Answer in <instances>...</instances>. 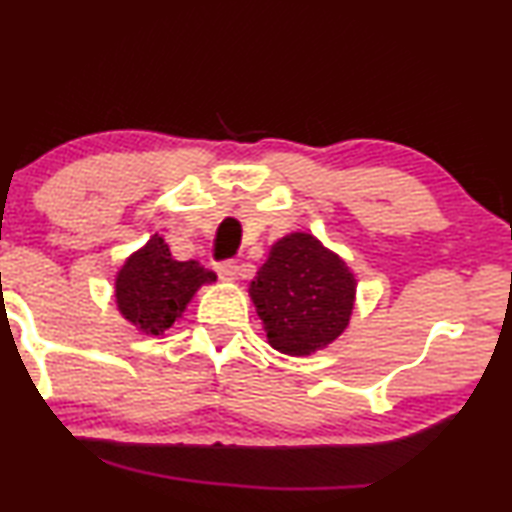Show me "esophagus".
Here are the masks:
<instances>
[{"mask_svg":"<svg viewBox=\"0 0 512 512\" xmlns=\"http://www.w3.org/2000/svg\"><path fill=\"white\" fill-rule=\"evenodd\" d=\"M218 276L222 280H236V276H239V262H236V259H227V262H220L218 264Z\"/></svg>","mask_w":512,"mask_h":512,"instance_id":"34e87169","label":"esophagus"}]
</instances>
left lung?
<instances>
[{
	"label": "left lung",
	"instance_id": "obj_1",
	"mask_svg": "<svg viewBox=\"0 0 512 512\" xmlns=\"http://www.w3.org/2000/svg\"><path fill=\"white\" fill-rule=\"evenodd\" d=\"M357 280L336 253L313 234L294 232L271 246L250 283V299L271 348L306 357L348 327Z\"/></svg>",
	"mask_w": 512,
	"mask_h": 512
}]
</instances>
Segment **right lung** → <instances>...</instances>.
I'll return each instance as SVG.
<instances>
[{
  "label": "right lung",
  "mask_w": 512,
  "mask_h": 512,
  "mask_svg": "<svg viewBox=\"0 0 512 512\" xmlns=\"http://www.w3.org/2000/svg\"><path fill=\"white\" fill-rule=\"evenodd\" d=\"M218 278L199 262H178L171 257L162 236L150 241L127 262L115 276V304L122 318L141 334L160 336L181 318L201 285Z\"/></svg>",
  "instance_id": "add662e5"
}]
</instances>
